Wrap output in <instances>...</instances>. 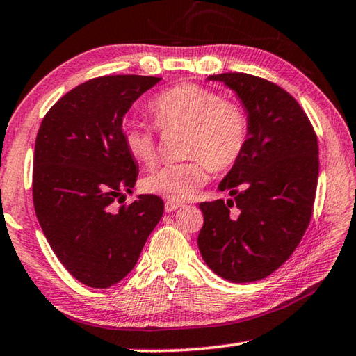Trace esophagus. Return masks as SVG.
Wrapping results in <instances>:
<instances>
[{
	"label": "esophagus",
	"mask_w": 356,
	"mask_h": 356,
	"mask_svg": "<svg viewBox=\"0 0 356 356\" xmlns=\"http://www.w3.org/2000/svg\"><path fill=\"white\" fill-rule=\"evenodd\" d=\"M179 207H180V204H177V202H172V201H166L165 202V211L166 212H174Z\"/></svg>",
	"instance_id": "1"
}]
</instances>
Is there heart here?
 Here are the masks:
<instances>
[{"label":"heart","mask_w":356,"mask_h":356,"mask_svg":"<svg viewBox=\"0 0 356 356\" xmlns=\"http://www.w3.org/2000/svg\"><path fill=\"white\" fill-rule=\"evenodd\" d=\"M150 112L161 131L185 129V163L166 165L143 180L149 193L168 201H187L207 182L209 168L227 171L239 160L249 138V118L242 106L196 83H179L161 92L150 103ZM123 144L134 160L154 165L158 149L154 129L131 122L123 127Z\"/></svg>","instance_id":"1"}]
</instances>
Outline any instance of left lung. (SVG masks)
I'll list each match as a JSON object with an SVG mask.
<instances>
[{
  "mask_svg": "<svg viewBox=\"0 0 356 356\" xmlns=\"http://www.w3.org/2000/svg\"><path fill=\"white\" fill-rule=\"evenodd\" d=\"M207 79L238 95L249 138L218 185L233 198L200 204L198 247L217 275L245 284L280 268L306 233L318 180L317 134L298 101L266 79L245 72Z\"/></svg>",
  "mask_w": 356,
  "mask_h": 356,
  "instance_id": "8db88e82",
  "label": "left lung"
}]
</instances>
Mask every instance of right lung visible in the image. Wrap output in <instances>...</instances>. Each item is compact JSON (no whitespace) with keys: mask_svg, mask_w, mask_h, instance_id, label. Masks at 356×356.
Returning a JSON list of instances; mask_svg holds the SVG:
<instances>
[{"mask_svg":"<svg viewBox=\"0 0 356 356\" xmlns=\"http://www.w3.org/2000/svg\"><path fill=\"white\" fill-rule=\"evenodd\" d=\"M103 76L72 88L39 127L33 202L44 236L72 277L92 289L115 285L134 268L165 211L155 195L123 202L138 179L122 125L129 107L160 82Z\"/></svg>","mask_w":356,"mask_h":356,"instance_id":"1","label":"right lung"}]
</instances>
